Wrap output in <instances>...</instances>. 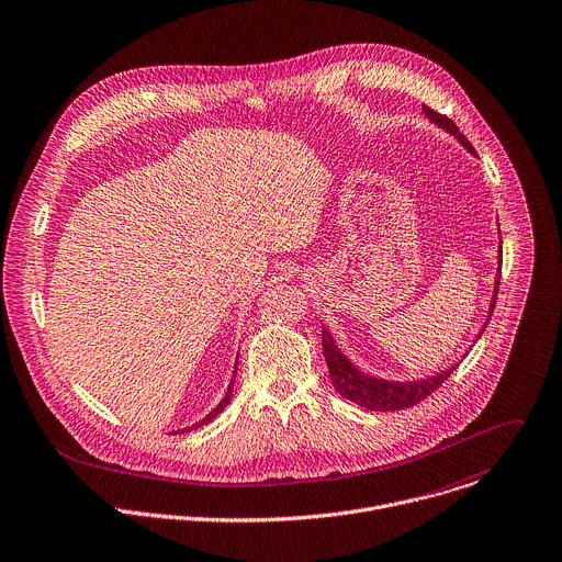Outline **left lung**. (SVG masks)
<instances>
[{"label":"left lung","mask_w":562,"mask_h":562,"mask_svg":"<svg viewBox=\"0 0 562 562\" xmlns=\"http://www.w3.org/2000/svg\"><path fill=\"white\" fill-rule=\"evenodd\" d=\"M426 119L437 125L439 130H443L446 134L454 136L463 149H468L472 156H476L474 147L470 145V140L459 132V127L443 114L435 112L432 108L428 105H422ZM501 234V232H498ZM503 254V247H501V240H498V251H496V258H498V269H496V278H494V293L490 297V308H487V317H485V324L479 328V333L474 335V341L481 339L487 322H490V315L494 311V304H496V293H498V280H501V256ZM322 348H324V359H326V366H328V375H330V382L337 391V395H341L344 400L366 408V411H397V408H406V406H413L417 402H422L424 397H428L432 391H437L452 372L457 370L459 361L446 366L443 370H435L432 375H426V378H419V380H386V378H378L372 375V372H363L361 368H357V363L337 346L333 333L328 330L326 324H322ZM470 350V348H468ZM468 350L463 352V357L468 355ZM461 357V359H463Z\"/></svg>","instance_id":"8db88e82"}]
</instances>
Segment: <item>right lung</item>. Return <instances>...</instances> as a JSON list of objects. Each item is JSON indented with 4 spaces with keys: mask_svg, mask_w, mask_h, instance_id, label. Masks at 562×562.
I'll use <instances>...</instances> for the list:
<instances>
[{
    "mask_svg": "<svg viewBox=\"0 0 562 562\" xmlns=\"http://www.w3.org/2000/svg\"><path fill=\"white\" fill-rule=\"evenodd\" d=\"M236 370H238V359H236V366H234V375H232V384H229V389H227V393H225V397L221 400V404L205 417V419H201V422H196L192 428H201V426H205V424H210L216 415H221L227 406H229V402H232V395H234V382H236ZM192 428H182V432L184 430H192Z\"/></svg>",
    "mask_w": 562,
    "mask_h": 562,
    "instance_id": "right-lung-1",
    "label": "right lung"
}]
</instances>
